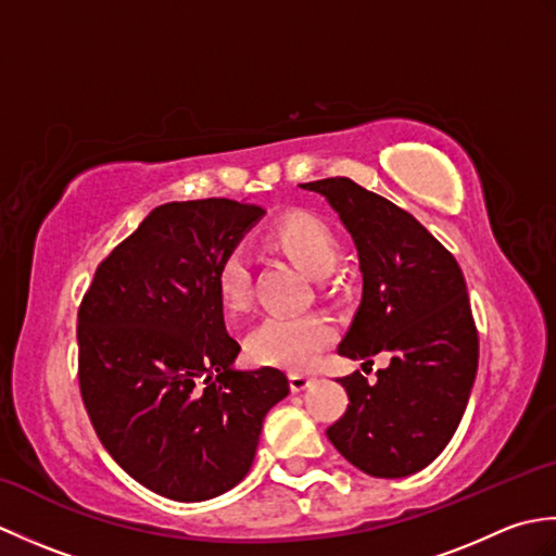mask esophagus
<instances>
[{
	"label": "esophagus",
	"mask_w": 556,
	"mask_h": 556,
	"mask_svg": "<svg viewBox=\"0 0 556 556\" xmlns=\"http://www.w3.org/2000/svg\"><path fill=\"white\" fill-rule=\"evenodd\" d=\"M311 380H313V377H311L308 372H291V375H289L291 392H303V389L311 384Z\"/></svg>",
	"instance_id": "34e87169"
}]
</instances>
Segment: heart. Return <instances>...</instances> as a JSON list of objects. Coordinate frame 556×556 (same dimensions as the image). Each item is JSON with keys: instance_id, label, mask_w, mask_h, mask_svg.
<instances>
[{"instance_id": "obj_1", "label": "heart", "mask_w": 556, "mask_h": 556, "mask_svg": "<svg viewBox=\"0 0 556 556\" xmlns=\"http://www.w3.org/2000/svg\"><path fill=\"white\" fill-rule=\"evenodd\" d=\"M269 239L291 260L315 277H325L337 265V239L327 224L305 210H291L277 219ZM219 301L229 311H245L253 299V271L241 248L219 257L215 267ZM337 337L334 323L325 313L269 315L248 337V353L260 365L303 370Z\"/></svg>"}]
</instances>
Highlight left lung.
Wrapping results in <instances>:
<instances>
[{
  "mask_svg": "<svg viewBox=\"0 0 556 556\" xmlns=\"http://www.w3.org/2000/svg\"><path fill=\"white\" fill-rule=\"evenodd\" d=\"M327 198L353 236L363 296L339 356H392L370 384L339 377L349 406L327 428L337 452L372 478H406L452 440L478 370V329L456 257L392 200L346 176L301 184Z\"/></svg>",
  "mask_w": 556,
  "mask_h": 556,
  "instance_id": "left-lung-1",
  "label": "left lung"
}]
</instances>
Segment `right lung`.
Returning a JSON list of instances; mask_svg holds the SVG:
<instances>
[{
	"instance_id": "obj_1",
	"label": "right lung",
	"mask_w": 556,
	"mask_h": 556,
	"mask_svg": "<svg viewBox=\"0 0 556 556\" xmlns=\"http://www.w3.org/2000/svg\"><path fill=\"white\" fill-rule=\"evenodd\" d=\"M265 215L229 198L167 203L102 260L78 308V387L102 446L140 485L203 502L251 470L277 368L233 370L219 257Z\"/></svg>"
}]
</instances>
